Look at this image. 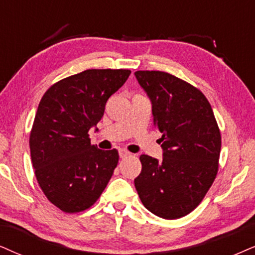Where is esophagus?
<instances>
[{
    "label": "esophagus",
    "mask_w": 255,
    "mask_h": 255,
    "mask_svg": "<svg viewBox=\"0 0 255 255\" xmlns=\"http://www.w3.org/2000/svg\"><path fill=\"white\" fill-rule=\"evenodd\" d=\"M119 154H120L121 159H125V157H127V156L130 155L129 151L126 150V149H120V150H119Z\"/></svg>",
    "instance_id": "esophagus-1"
}]
</instances>
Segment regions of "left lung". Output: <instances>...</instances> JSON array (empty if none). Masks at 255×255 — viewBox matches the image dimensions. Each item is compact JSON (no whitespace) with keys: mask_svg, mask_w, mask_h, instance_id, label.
<instances>
[{"mask_svg":"<svg viewBox=\"0 0 255 255\" xmlns=\"http://www.w3.org/2000/svg\"><path fill=\"white\" fill-rule=\"evenodd\" d=\"M151 101L153 122L162 133V160L140 156L134 180L138 198L157 217L179 219L198 207L217 178L221 134L201 90L159 70L135 72Z\"/></svg>","mask_w":255,"mask_h":255,"instance_id":"1","label":"left lung"}]
</instances>
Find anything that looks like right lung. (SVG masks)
Instances as JSON below:
<instances>
[{
	"instance_id": "add662e5",
	"label": "right lung",
	"mask_w": 255,
	"mask_h": 255,
	"mask_svg": "<svg viewBox=\"0 0 255 255\" xmlns=\"http://www.w3.org/2000/svg\"><path fill=\"white\" fill-rule=\"evenodd\" d=\"M129 75V69H87L42 96L29 136L31 162L42 192L64 213L92 207L117 168L118 150L99 149L88 131Z\"/></svg>"
}]
</instances>
